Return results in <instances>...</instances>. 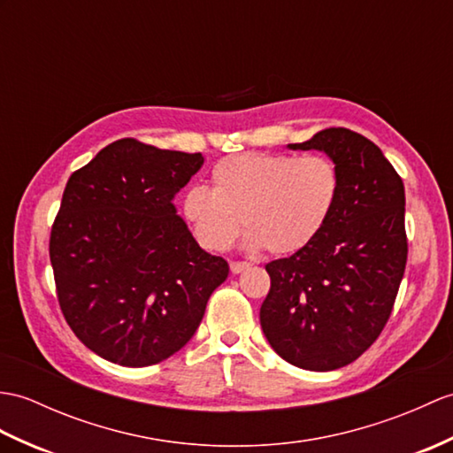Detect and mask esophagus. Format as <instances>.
Here are the masks:
<instances>
[{
  "label": "esophagus",
  "mask_w": 453,
  "mask_h": 453,
  "mask_svg": "<svg viewBox=\"0 0 453 453\" xmlns=\"http://www.w3.org/2000/svg\"><path fill=\"white\" fill-rule=\"evenodd\" d=\"M249 266H250L249 262H231V265H229V270H231V274H241V272L247 270Z\"/></svg>",
  "instance_id": "esophagus-1"
}]
</instances>
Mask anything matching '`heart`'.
<instances>
[{"label": "heart", "instance_id": "1", "mask_svg": "<svg viewBox=\"0 0 453 453\" xmlns=\"http://www.w3.org/2000/svg\"><path fill=\"white\" fill-rule=\"evenodd\" d=\"M340 191V170L330 157L247 152L219 160L212 188L191 187L181 208L208 250H227L245 226L249 250L293 255L319 237Z\"/></svg>", "mask_w": 453, "mask_h": 453}]
</instances>
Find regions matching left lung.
Returning a JSON list of instances; mask_svg holds the SVG:
<instances>
[{"instance_id": "left-lung-1", "label": "left lung", "mask_w": 453, "mask_h": 453, "mask_svg": "<svg viewBox=\"0 0 453 453\" xmlns=\"http://www.w3.org/2000/svg\"><path fill=\"white\" fill-rule=\"evenodd\" d=\"M291 150H319L338 165L342 191L311 245L266 265L270 291L260 326L281 359L335 371L380 335L407 262L405 188L366 136L330 127Z\"/></svg>"}]
</instances>
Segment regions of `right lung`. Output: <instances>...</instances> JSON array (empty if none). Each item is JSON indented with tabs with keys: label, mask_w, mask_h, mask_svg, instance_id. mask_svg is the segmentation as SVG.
Here are the masks:
<instances>
[{
	"label": "right lung",
	"mask_w": 453,
	"mask_h": 453,
	"mask_svg": "<svg viewBox=\"0 0 453 453\" xmlns=\"http://www.w3.org/2000/svg\"><path fill=\"white\" fill-rule=\"evenodd\" d=\"M203 164L201 152L121 139L69 177L50 260L63 317L102 359L149 366L172 357L226 281L227 262L198 247L173 204Z\"/></svg>",
	"instance_id": "obj_1"
}]
</instances>
